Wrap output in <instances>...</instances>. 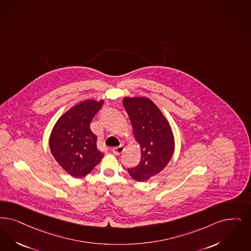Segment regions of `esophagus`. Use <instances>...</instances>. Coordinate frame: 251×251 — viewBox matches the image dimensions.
<instances>
[{
	"label": "esophagus",
	"instance_id": "1",
	"mask_svg": "<svg viewBox=\"0 0 251 251\" xmlns=\"http://www.w3.org/2000/svg\"><path fill=\"white\" fill-rule=\"evenodd\" d=\"M124 150H125V148H124L123 146H120V147H116V148L112 149V152H113L115 155L119 156V155H121V153L124 151Z\"/></svg>",
	"mask_w": 251,
	"mask_h": 251
}]
</instances>
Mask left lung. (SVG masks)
Segmentation results:
<instances>
[{"label": "left lung", "instance_id": "left-lung-1", "mask_svg": "<svg viewBox=\"0 0 251 251\" xmlns=\"http://www.w3.org/2000/svg\"><path fill=\"white\" fill-rule=\"evenodd\" d=\"M123 105L141 150L139 164L131 169L128 168V172L134 180H149L163 170L173 157V130L162 112L151 99L125 97Z\"/></svg>", "mask_w": 251, "mask_h": 251}]
</instances>
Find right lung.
Returning a JSON list of instances; mask_svg holds the SVG:
<instances>
[{
  "label": "right lung",
  "instance_id": "add662e5",
  "mask_svg": "<svg viewBox=\"0 0 251 251\" xmlns=\"http://www.w3.org/2000/svg\"><path fill=\"white\" fill-rule=\"evenodd\" d=\"M103 100H85L66 111L54 125L50 148L55 160L72 176H87L100 162L103 153L97 149V136L90 124Z\"/></svg>",
  "mask_w": 251,
  "mask_h": 251
}]
</instances>
